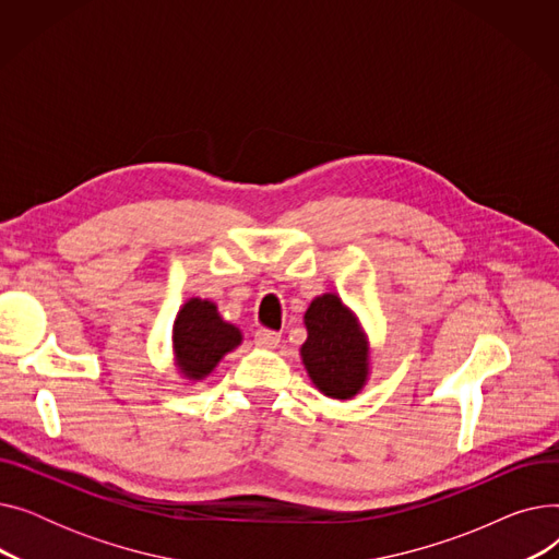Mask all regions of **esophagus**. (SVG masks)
<instances>
[{"label":"esophagus","instance_id":"34e87169","mask_svg":"<svg viewBox=\"0 0 559 559\" xmlns=\"http://www.w3.org/2000/svg\"><path fill=\"white\" fill-rule=\"evenodd\" d=\"M278 340H281V335L272 329H258L255 331V344L262 346V348H274L278 344Z\"/></svg>","mask_w":559,"mask_h":559}]
</instances>
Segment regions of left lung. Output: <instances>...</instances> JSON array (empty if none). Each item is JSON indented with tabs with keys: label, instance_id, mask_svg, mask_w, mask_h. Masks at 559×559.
Wrapping results in <instances>:
<instances>
[{
	"label": "left lung",
	"instance_id": "obj_1",
	"mask_svg": "<svg viewBox=\"0 0 559 559\" xmlns=\"http://www.w3.org/2000/svg\"><path fill=\"white\" fill-rule=\"evenodd\" d=\"M306 329L301 358L312 383L331 399L356 396L367 378V342L354 314L335 295L317 297L306 310Z\"/></svg>",
	"mask_w": 559,
	"mask_h": 559
}]
</instances>
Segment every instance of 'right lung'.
<instances>
[{
  "instance_id": "right-lung-1",
  "label": "right lung",
  "mask_w": 559,
  "mask_h": 559,
  "mask_svg": "<svg viewBox=\"0 0 559 559\" xmlns=\"http://www.w3.org/2000/svg\"><path fill=\"white\" fill-rule=\"evenodd\" d=\"M242 342L240 331L222 321L215 304L190 299L174 321V350L186 376H209L224 354Z\"/></svg>"
}]
</instances>
